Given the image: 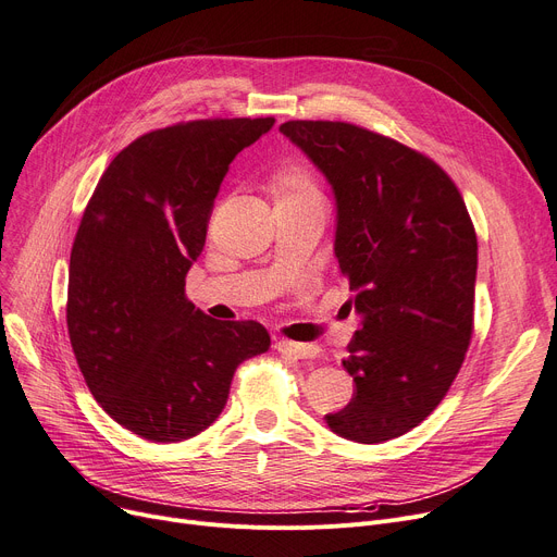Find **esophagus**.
Wrapping results in <instances>:
<instances>
[{
	"label": "esophagus",
	"instance_id": "obj_1",
	"mask_svg": "<svg viewBox=\"0 0 557 557\" xmlns=\"http://www.w3.org/2000/svg\"><path fill=\"white\" fill-rule=\"evenodd\" d=\"M281 354H290L295 359H318L320 347L310 343H293V341H276L274 345Z\"/></svg>",
	"mask_w": 557,
	"mask_h": 557
}]
</instances>
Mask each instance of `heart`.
Segmentation results:
<instances>
[{
    "label": "heart",
    "instance_id": "heart-1",
    "mask_svg": "<svg viewBox=\"0 0 557 557\" xmlns=\"http://www.w3.org/2000/svg\"><path fill=\"white\" fill-rule=\"evenodd\" d=\"M283 196H299V194H318V187L313 183V175L306 169H293L283 177Z\"/></svg>",
    "mask_w": 557,
    "mask_h": 557
}]
</instances>
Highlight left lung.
<instances>
[{
	"label": "left lung",
	"mask_w": 557,
	"mask_h": 557,
	"mask_svg": "<svg viewBox=\"0 0 557 557\" xmlns=\"http://www.w3.org/2000/svg\"><path fill=\"white\" fill-rule=\"evenodd\" d=\"M278 129L333 187V251L363 318L343 359L356 393L326 425L356 443L403 436L446 397L471 345V214L446 171L391 137L343 121Z\"/></svg>",
	"instance_id": "1"
}]
</instances>
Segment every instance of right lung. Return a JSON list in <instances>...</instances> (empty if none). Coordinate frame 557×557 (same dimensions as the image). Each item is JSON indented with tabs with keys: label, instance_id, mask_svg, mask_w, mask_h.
<instances>
[{
	"label": "right lung",
	"instance_id": "add662e5",
	"mask_svg": "<svg viewBox=\"0 0 557 557\" xmlns=\"http://www.w3.org/2000/svg\"><path fill=\"white\" fill-rule=\"evenodd\" d=\"M274 119L175 123L123 148L77 228L65 322L98 405L152 443H177L224 411L242 361L270 349L253 320L219 322L185 295L235 154Z\"/></svg>",
	"mask_w": 557,
	"mask_h": 557
}]
</instances>
